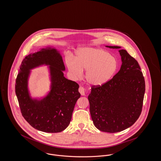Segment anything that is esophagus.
<instances>
[{
    "label": "esophagus",
    "instance_id": "1",
    "mask_svg": "<svg viewBox=\"0 0 161 161\" xmlns=\"http://www.w3.org/2000/svg\"><path fill=\"white\" fill-rule=\"evenodd\" d=\"M78 91L80 93V94L81 95H84V94H85V91H84V87H79V89H78Z\"/></svg>",
    "mask_w": 161,
    "mask_h": 161
}]
</instances>
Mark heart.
Wrapping results in <instances>:
<instances>
[{
  "instance_id": "obj_1",
  "label": "heart",
  "mask_w": 161,
  "mask_h": 161,
  "mask_svg": "<svg viewBox=\"0 0 161 161\" xmlns=\"http://www.w3.org/2000/svg\"><path fill=\"white\" fill-rule=\"evenodd\" d=\"M66 65L71 75L79 78L86 70V80L93 86L106 84L115 75L118 61L114 57L104 49L98 47H84L79 49L75 59L69 58Z\"/></svg>"
}]
</instances>
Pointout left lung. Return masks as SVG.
<instances>
[{"instance_id":"1","label":"left lung","mask_w":161,"mask_h":161,"mask_svg":"<svg viewBox=\"0 0 161 161\" xmlns=\"http://www.w3.org/2000/svg\"><path fill=\"white\" fill-rule=\"evenodd\" d=\"M119 53L122 61L119 72L106 84L92 86L88 97L94 125L108 133L124 130L137 121L146 91L144 77L138 61L125 49Z\"/></svg>"}]
</instances>
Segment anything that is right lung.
<instances>
[{
    "label": "right lung",
    "instance_id": "right-lung-1",
    "mask_svg": "<svg viewBox=\"0 0 161 161\" xmlns=\"http://www.w3.org/2000/svg\"><path fill=\"white\" fill-rule=\"evenodd\" d=\"M49 65L51 91L40 100L29 95L27 81L31 69ZM65 66L62 57L55 48L47 47L23 59L15 80V94L22 115L32 127L46 133H58L69 125L72 112L81 95L79 85L64 77Z\"/></svg>",
    "mask_w": 161,
    "mask_h": 161
}]
</instances>
